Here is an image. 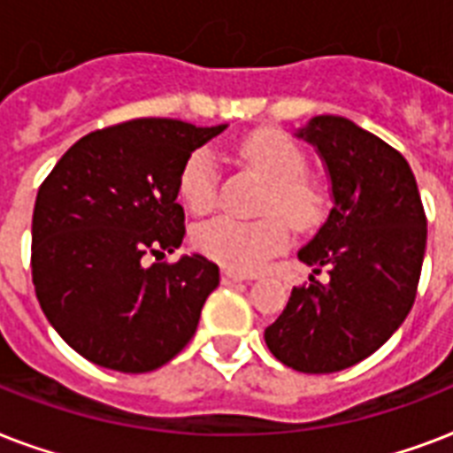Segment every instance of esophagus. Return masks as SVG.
Wrapping results in <instances>:
<instances>
[{"instance_id":"34e87169","label":"esophagus","mask_w":453,"mask_h":453,"mask_svg":"<svg viewBox=\"0 0 453 453\" xmlns=\"http://www.w3.org/2000/svg\"><path fill=\"white\" fill-rule=\"evenodd\" d=\"M242 280H247V277L240 275V273H233V270H223V273H220V282L223 284H234L242 282Z\"/></svg>"}]
</instances>
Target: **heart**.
<instances>
[{
  "label": "heart",
  "instance_id": "heart-1",
  "mask_svg": "<svg viewBox=\"0 0 453 453\" xmlns=\"http://www.w3.org/2000/svg\"><path fill=\"white\" fill-rule=\"evenodd\" d=\"M237 157L270 183L261 213L251 223L233 219L209 220L195 230V247L233 273H254L280 254L289 242L288 220L294 230H312L326 216V192L308 178V159L294 138L280 131L261 129L237 143ZM178 195L197 216L211 213L219 202L216 162L204 148L190 152L178 173Z\"/></svg>",
  "mask_w": 453,
  "mask_h": 453
}]
</instances>
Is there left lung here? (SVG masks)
Wrapping results in <instances>:
<instances>
[{"label": "left lung", "mask_w": 453, "mask_h": 453, "mask_svg": "<svg viewBox=\"0 0 453 453\" xmlns=\"http://www.w3.org/2000/svg\"><path fill=\"white\" fill-rule=\"evenodd\" d=\"M298 136L317 148L331 178L334 209L298 251L330 280L291 289L265 343L282 365L334 373L376 352L416 301L426 211L407 159L386 141L336 115L312 117Z\"/></svg>", "instance_id": "1"}]
</instances>
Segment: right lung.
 <instances>
[{"mask_svg":"<svg viewBox=\"0 0 453 453\" xmlns=\"http://www.w3.org/2000/svg\"><path fill=\"white\" fill-rule=\"evenodd\" d=\"M226 124L143 117L91 131L39 185L32 213V284L46 319L81 357L145 373L195 336L219 265L180 247L178 173Z\"/></svg>","mask_w":453,"mask_h":453,"instance_id":"right-lung-1","label":"right lung"}]
</instances>
